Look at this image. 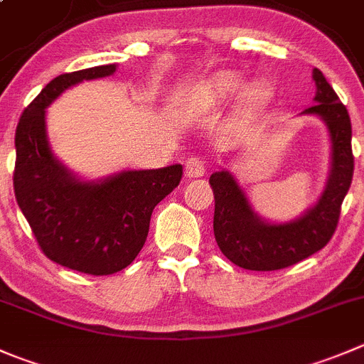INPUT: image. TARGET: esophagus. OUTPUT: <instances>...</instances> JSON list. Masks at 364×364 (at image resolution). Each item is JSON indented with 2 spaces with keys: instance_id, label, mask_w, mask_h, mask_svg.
Segmentation results:
<instances>
[{
  "instance_id": "esophagus-1",
  "label": "esophagus",
  "mask_w": 364,
  "mask_h": 364,
  "mask_svg": "<svg viewBox=\"0 0 364 364\" xmlns=\"http://www.w3.org/2000/svg\"><path fill=\"white\" fill-rule=\"evenodd\" d=\"M206 172V164H204L203 158L192 156L186 160L185 164V176L186 178H200Z\"/></svg>"
}]
</instances>
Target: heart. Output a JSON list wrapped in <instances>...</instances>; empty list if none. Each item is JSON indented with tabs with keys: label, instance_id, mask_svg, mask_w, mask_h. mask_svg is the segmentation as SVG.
<instances>
[{
	"label": "heart",
	"instance_id": "heart-1",
	"mask_svg": "<svg viewBox=\"0 0 364 364\" xmlns=\"http://www.w3.org/2000/svg\"><path fill=\"white\" fill-rule=\"evenodd\" d=\"M243 87V77L235 70H218L204 80L186 100L192 110L204 112L225 103ZM272 100V90L267 83H250L240 96V108L243 112H257Z\"/></svg>",
	"mask_w": 364,
	"mask_h": 364
}]
</instances>
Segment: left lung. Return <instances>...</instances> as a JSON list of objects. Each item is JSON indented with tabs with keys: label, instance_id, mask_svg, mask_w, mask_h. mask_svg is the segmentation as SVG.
Segmentation results:
<instances>
[{
	"label": "left lung",
	"instance_id": "left-lung-1",
	"mask_svg": "<svg viewBox=\"0 0 364 364\" xmlns=\"http://www.w3.org/2000/svg\"><path fill=\"white\" fill-rule=\"evenodd\" d=\"M315 105L304 114L318 115L331 136V174L315 208L290 224H267L250 208L249 199L228 171L213 172L210 185L215 196L213 232L218 249L245 270H281L306 259L329 243L336 231L341 203L354 174L352 126L348 112L322 70L313 69Z\"/></svg>",
	"mask_w": 364,
	"mask_h": 364
}]
</instances>
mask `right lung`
<instances>
[{"instance_id": "obj_1", "label": "right lung", "mask_w": 364, "mask_h": 364, "mask_svg": "<svg viewBox=\"0 0 364 364\" xmlns=\"http://www.w3.org/2000/svg\"><path fill=\"white\" fill-rule=\"evenodd\" d=\"M115 63L65 73L24 108L16 129L14 193L42 252L88 276H110L142 250L154 206L179 185L181 165L124 171L85 183L58 164L46 139V107L83 80L110 76Z\"/></svg>"}]
</instances>
